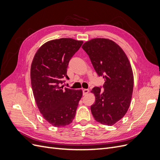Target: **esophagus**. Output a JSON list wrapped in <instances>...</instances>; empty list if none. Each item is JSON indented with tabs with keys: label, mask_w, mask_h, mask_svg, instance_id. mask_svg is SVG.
<instances>
[{
	"label": "esophagus",
	"mask_w": 160,
	"mask_h": 160,
	"mask_svg": "<svg viewBox=\"0 0 160 160\" xmlns=\"http://www.w3.org/2000/svg\"><path fill=\"white\" fill-rule=\"evenodd\" d=\"M89 92V89H84L83 90V95H87L88 94V93Z\"/></svg>",
	"instance_id": "34e87169"
}]
</instances>
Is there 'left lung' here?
<instances>
[{
    "label": "left lung",
    "mask_w": 160,
    "mask_h": 160,
    "mask_svg": "<svg viewBox=\"0 0 160 160\" xmlns=\"http://www.w3.org/2000/svg\"><path fill=\"white\" fill-rule=\"evenodd\" d=\"M97 73L105 80L104 89L95 87L91 111L97 122L112 125L123 118L129 108L133 89V74L128 58L117 43L96 38L82 46Z\"/></svg>",
    "instance_id": "obj_1"
}]
</instances>
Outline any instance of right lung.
<instances>
[{"mask_svg":"<svg viewBox=\"0 0 160 160\" xmlns=\"http://www.w3.org/2000/svg\"><path fill=\"white\" fill-rule=\"evenodd\" d=\"M83 41L71 38L51 40L43 44L34 56L31 67L32 93L42 117L55 127H63L73 120L82 90L63 88L68 78L69 62Z\"/></svg>","mask_w":160,"mask_h":160,"instance_id":"1","label":"right lung"}]
</instances>
